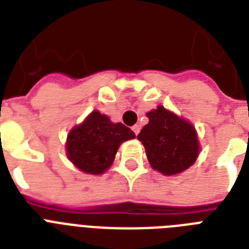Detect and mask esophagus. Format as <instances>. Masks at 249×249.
<instances>
[{
    "instance_id": "esophagus-1",
    "label": "esophagus",
    "mask_w": 249,
    "mask_h": 249,
    "mask_svg": "<svg viewBox=\"0 0 249 249\" xmlns=\"http://www.w3.org/2000/svg\"><path fill=\"white\" fill-rule=\"evenodd\" d=\"M140 128H141V127L139 126V124H135V126L132 127V131H134V132H135V135H137V134H139V132H140Z\"/></svg>"
}]
</instances>
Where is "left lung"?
Instances as JSON below:
<instances>
[{
  "label": "left lung",
  "instance_id": "8db88e82",
  "mask_svg": "<svg viewBox=\"0 0 249 249\" xmlns=\"http://www.w3.org/2000/svg\"><path fill=\"white\" fill-rule=\"evenodd\" d=\"M146 115L149 123L142 127L137 139L144 145L153 170L174 176L193 166L200 152L196 127L162 105Z\"/></svg>",
  "mask_w": 249,
  "mask_h": 249
}]
</instances>
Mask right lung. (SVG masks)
<instances>
[{"label":"right lung","mask_w":249,"mask_h":249,"mask_svg":"<svg viewBox=\"0 0 249 249\" xmlns=\"http://www.w3.org/2000/svg\"><path fill=\"white\" fill-rule=\"evenodd\" d=\"M131 139H135L131 128L113 123L107 114L93 110L69 131L65 153L79 171L101 175L110 168L121 144Z\"/></svg>","instance_id":"add662e5"}]
</instances>
